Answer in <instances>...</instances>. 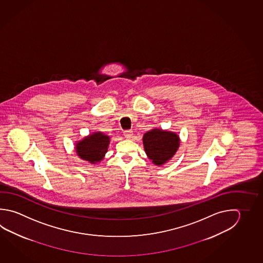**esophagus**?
<instances>
[{
	"mask_svg": "<svg viewBox=\"0 0 263 263\" xmlns=\"http://www.w3.org/2000/svg\"><path fill=\"white\" fill-rule=\"evenodd\" d=\"M133 135H134V133H133V130H130V129H128V130H125V138L130 139L132 138V137H133Z\"/></svg>",
	"mask_w": 263,
	"mask_h": 263,
	"instance_id": "34e87169",
	"label": "esophagus"
}]
</instances>
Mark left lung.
<instances>
[{
    "label": "left lung",
    "mask_w": 263,
    "mask_h": 263,
    "mask_svg": "<svg viewBox=\"0 0 263 263\" xmlns=\"http://www.w3.org/2000/svg\"><path fill=\"white\" fill-rule=\"evenodd\" d=\"M143 147L149 159L157 166L167 162L175 155L180 138L175 133L153 129L143 134Z\"/></svg>",
    "instance_id": "8db88e82"
}]
</instances>
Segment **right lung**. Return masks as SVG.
<instances>
[{
	"label": "right lung",
	"instance_id": "obj_1",
	"mask_svg": "<svg viewBox=\"0 0 263 263\" xmlns=\"http://www.w3.org/2000/svg\"><path fill=\"white\" fill-rule=\"evenodd\" d=\"M109 143V136L99 132L93 133L76 143L77 155L85 161L96 164L105 158Z\"/></svg>",
	"mask_w": 263,
	"mask_h": 263
}]
</instances>
